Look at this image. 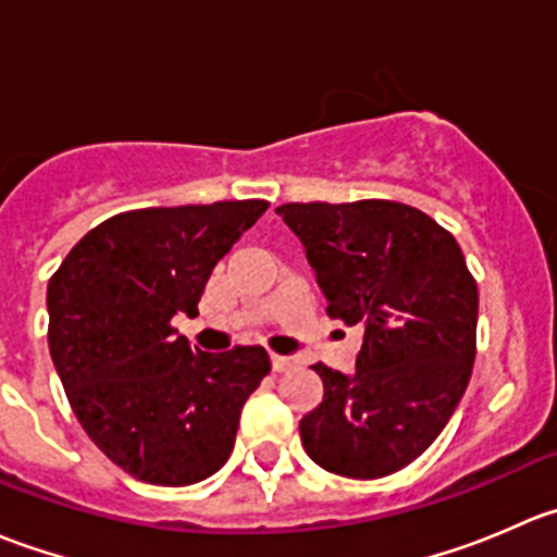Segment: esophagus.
I'll return each instance as SVG.
<instances>
[{
	"instance_id": "obj_1",
	"label": "esophagus",
	"mask_w": 557,
	"mask_h": 557,
	"mask_svg": "<svg viewBox=\"0 0 557 557\" xmlns=\"http://www.w3.org/2000/svg\"><path fill=\"white\" fill-rule=\"evenodd\" d=\"M290 367H294V358L277 356V352H272V369H274V372H288Z\"/></svg>"
}]
</instances>
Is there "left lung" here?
<instances>
[{
	"instance_id": "1",
	"label": "left lung",
	"mask_w": 557,
	"mask_h": 557,
	"mask_svg": "<svg viewBox=\"0 0 557 557\" xmlns=\"http://www.w3.org/2000/svg\"><path fill=\"white\" fill-rule=\"evenodd\" d=\"M277 215L305 245L329 318L363 329L356 372L312 367L323 401L301 418V445L331 474H393L429 450L469 385L480 294L463 252L401 201H290Z\"/></svg>"
}]
</instances>
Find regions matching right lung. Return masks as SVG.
Listing matches in <instances>:
<instances>
[{
	"instance_id": "obj_1",
	"label": "right lung",
	"mask_w": 557,
	"mask_h": 557,
	"mask_svg": "<svg viewBox=\"0 0 557 557\" xmlns=\"http://www.w3.org/2000/svg\"><path fill=\"white\" fill-rule=\"evenodd\" d=\"M269 201L148 207L107 218L48 283V347L72 412L107 458L150 485L215 474L272 363L263 347L201 352L172 329L199 314L215 263Z\"/></svg>"
}]
</instances>
